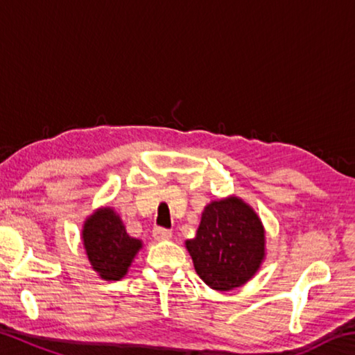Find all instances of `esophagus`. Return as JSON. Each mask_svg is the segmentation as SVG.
Returning a JSON list of instances; mask_svg holds the SVG:
<instances>
[{"label": "esophagus", "mask_w": 355, "mask_h": 355, "mask_svg": "<svg viewBox=\"0 0 355 355\" xmlns=\"http://www.w3.org/2000/svg\"><path fill=\"white\" fill-rule=\"evenodd\" d=\"M153 238L156 239V241H164V239L172 238V232L169 230V228H164V227H155Z\"/></svg>", "instance_id": "34e87169"}]
</instances>
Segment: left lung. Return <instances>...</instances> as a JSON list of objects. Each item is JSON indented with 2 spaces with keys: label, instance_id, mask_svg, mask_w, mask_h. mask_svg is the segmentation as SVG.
<instances>
[{
  "label": "left lung",
  "instance_id": "left-lung-1",
  "mask_svg": "<svg viewBox=\"0 0 355 355\" xmlns=\"http://www.w3.org/2000/svg\"><path fill=\"white\" fill-rule=\"evenodd\" d=\"M196 272L218 291L254 277L264 260V228L244 200L232 196L208 203L196 236L186 241Z\"/></svg>",
  "mask_w": 355,
  "mask_h": 355
}]
</instances>
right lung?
<instances>
[{
	"label": "right lung",
	"instance_id": "right-lung-1",
	"mask_svg": "<svg viewBox=\"0 0 355 355\" xmlns=\"http://www.w3.org/2000/svg\"><path fill=\"white\" fill-rule=\"evenodd\" d=\"M83 244L92 269L105 280H120L142 248L131 238L120 216L112 208H98L83 225Z\"/></svg>",
	"mask_w": 355,
	"mask_h": 355
}]
</instances>
